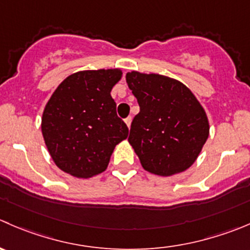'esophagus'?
Returning <instances> with one entry per match:
<instances>
[{"mask_svg":"<svg viewBox=\"0 0 250 250\" xmlns=\"http://www.w3.org/2000/svg\"><path fill=\"white\" fill-rule=\"evenodd\" d=\"M125 125H127V127L130 128V123H132V117H130V116H129V117H127L125 120Z\"/></svg>","mask_w":250,"mask_h":250,"instance_id":"esophagus-1","label":"esophagus"}]
</instances>
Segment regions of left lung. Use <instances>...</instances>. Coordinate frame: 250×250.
<instances>
[{
    "label": "left lung",
    "mask_w": 250,
    "mask_h": 250,
    "mask_svg": "<svg viewBox=\"0 0 250 250\" xmlns=\"http://www.w3.org/2000/svg\"><path fill=\"white\" fill-rule=\"evenodd\" d=\"M125 81L140 107L133 118L128 142L142 166L159 176L186 171L209 137L204 108L176 79L130 72Z\"/></svg>",
    "instance_id": "1"
}]
</instances>
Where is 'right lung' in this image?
<instances>
[{
  "label": "right lung",
  "instance_id": "right-lung-1",
  "mask_svg": "<svg viewBox=\"0 0 250 250\" xmlns=\"http://www.w3.org/2000/svg\"><path fill=\"white\" fill-rule=\"evenodd\" d=\"M121 76L120 69L78 72L64 79L46 104L41 130L62 171L81 178L101 173L116 145L128 137L110 94Z\"/></svg>",
  "mask_w": 250,
  "mask_h": 250
}]
</instances>
